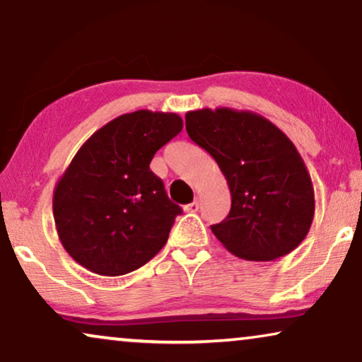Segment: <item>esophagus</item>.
<instances>
[{
  "mask_svg": "<svg viewBox=\"0 0 362 362\" xmlns=\"http://www.w3.org/2000/svg\"><path fill=\"white\" fill-rule=\"evenodd\" d=\"M184 210H185V211H190V214H194V211L199 210V200H194V202H192V204L185 205Z\"/></svg>",
  "mask_w": 362,
  "mask_h": 362,
  "instance_id": "esophagus-1",
  "label": "esophagus"
}]
</instances>
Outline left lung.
Instances as JSON below:
<instances>
[{
	"label": "left lung",
	"instance_id": "left-lung-1",
	"mask_svg": "<svg viewBox=\"0 0 362 362\" xmlns=\"http://www.w3.org/2000/svg\"><path fill=\"white\" fill-rule=\"evenodd\" d=\"M185 129L228 184L230 214L210 226L220 243L248 262L291 253L315 216V189L295 144L263 115L231 107L190 110Z\"/></svg>",
	"mask_w": 362,
	"mask_h": 362
}]
</instances>
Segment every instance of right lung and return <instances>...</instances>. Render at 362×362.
<instances>
[{"mask_svg":"<svg viewBox=\"0 0 362 362\" xmlns=\"http://www.w3.org/2000/svg\"><path fill=\"white\" fill-rule=\"evenodd\" d=\"M182 129L175 112L141 109L103 125L76 152L56 182L52 215L61 245L81 267L120 276L163 248L182 209L148 165Z\"/></svg>","mask_w":362,"mask_h":362,"instance_id":"add662e5","label":"right lung"}]
</instances>
